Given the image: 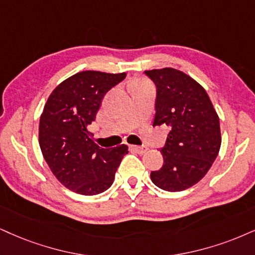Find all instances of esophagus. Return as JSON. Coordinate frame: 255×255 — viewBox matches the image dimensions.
<instances>
[{
    "instance_id": "obj_1",
    "label": "esophagus",
    "mask_w": 255,
    "mask_h": 255,
    "mask_svg": "<svg viewBox=\"0 0 255 255\" xmlns=\"http://www.w3.org/2000/svg\"><path fill=\"white\" fill-rule=\"evenodd\" d=\"M131 149H132L133 151H136L137 153H139V155H143V153H145L147 151V147H145V146L132 145V146H131Z\"/></svg>"
}]
</instances>
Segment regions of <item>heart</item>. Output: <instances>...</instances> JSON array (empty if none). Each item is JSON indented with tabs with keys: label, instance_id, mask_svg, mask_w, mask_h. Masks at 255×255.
Masks as SVG:
<instances>
[{
	"label": "heart",
	"instance_id": "heart-1",
	"mask_svg": "<svg viewBox=\"0 0 255 255\" xmlns=\"http://www.w3.org/2000/svg\"><path fill=\"white\" fill-rule=\"evenodd\" d=\"M137 83H143V81H137Z\"/></svg>",
	"mask_w": 255,
	"mask_h": 255
}]
</instances>
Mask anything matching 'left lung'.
Instances as JSON below:
<instances>
[{"mask_svg":"<svg viewBox=\"0 0 255 255\" xmlns=\"http://www.w3.org/2000/svg\"><path fill=\"white\" fill-rule=\"evenodd\" d=\"M156 85L153 127H168L161 149L163 165L151 171L153 184L166 191H182L202 180L221 146L219 116L206 90L175 68L145 71Z\"/></svg>","mask_w":255,"mask_h":255,"instance_id":"obj_1","label":"left lung"}]
</instances>
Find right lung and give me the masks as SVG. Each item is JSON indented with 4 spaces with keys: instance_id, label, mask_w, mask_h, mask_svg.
Listing matches in <instances>:
<instances>
[{
    "instance_id": "add662e5",
    "label": "right lung",
    "mask_w": 255,
    "mask_h": 255,
    "mask_svg": "<svg viewBox=\"0 0 255 255\" xmlns=\"http://www.w3.org/2000/svg\"><path fill=\"white\" fill-rule=\"evenodd\" d=\"M125 77L79 72L58 85L47 99L39 125L41 151L58 181L74 193L90 196L108 190L128 152L125 144L103 149L89 131L104 96Z\"/></svg>"
}]
</instances>
